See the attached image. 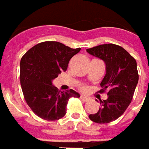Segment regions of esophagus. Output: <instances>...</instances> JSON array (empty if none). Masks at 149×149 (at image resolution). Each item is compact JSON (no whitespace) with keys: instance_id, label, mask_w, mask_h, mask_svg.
<instances>
[{"instance_id":"1","label":"esophagus","mask_w":149,"mask_h":149,"mask_svg":"<svg viewBox=\"0 0 149 149\" xmlns=\"http://www.w3.org/2000/svg\"><path fill=\"white\" fill-rule=\"evenodd\" d=\"M80 98H81V100H83V101H84V102H87V101L89 100L88 97H84V96H83V95L80 96Z\"/></svg>"}]
</instances>
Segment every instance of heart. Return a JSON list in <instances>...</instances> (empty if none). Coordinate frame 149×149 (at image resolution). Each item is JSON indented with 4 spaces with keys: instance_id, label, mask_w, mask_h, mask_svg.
Masks as SVG:
<instances>
[{
    "instance_id": "1",
    "label": "heart",
    "mask_w": 149,
    "mask_h": 149,
    "mask_svg": "<svg viewBox=\"0 0 149 149\" xmlns=\"http://www.w3.org/2000/svg\"><path fill=\"white\" fill-rule=\"evenodd\" d=\"M85 89H86V87H85V86H84V85H83V86H81V90H85Z\"/></svg>"
}]
</instances>
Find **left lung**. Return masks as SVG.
Wrapping results in <instances>:
<instances>
[{
	"instance_id": "obj_1",
	"label": "left lung",
	"mask_w": 149,
	"mask_h": 149,
	"mask_svg": "<svg viewBox=\"0 0 149 149\" xmlns=\"http://www.w3.org/2000/svg\"><path fill=\"white\" fill-rule=\"evenodd\" d=\"M90 54L103 59L106 74L100 85L99 93L107 91L108 98L100 100L101 107L89 118L97 123H108L120 117L130 104L139 75L134 58L122 46L104 44L86 50Z\"/></svg>"
}]
</instances>
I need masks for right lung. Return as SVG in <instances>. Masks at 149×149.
<instances>
[{
    "label": "right lung",
    "instance_id": "obj_1",
    "mask_svg": "<svg viewBox=\"0 0 149 149\" xmlns=\"http://www.w3.org/2000/svg\"><path fill=\"white\" fill-rule=\"evenodd\" d=\"M57 41H45L29 49L20 60V84L24 98L39 117L56 121L66 113L71 97L80 95L73 90L60 91L52 80L65 72L70 59L80 52Z\"/></svg>",
    "mask_w": 149,
    "mask_h": 149
}]
</instances>
